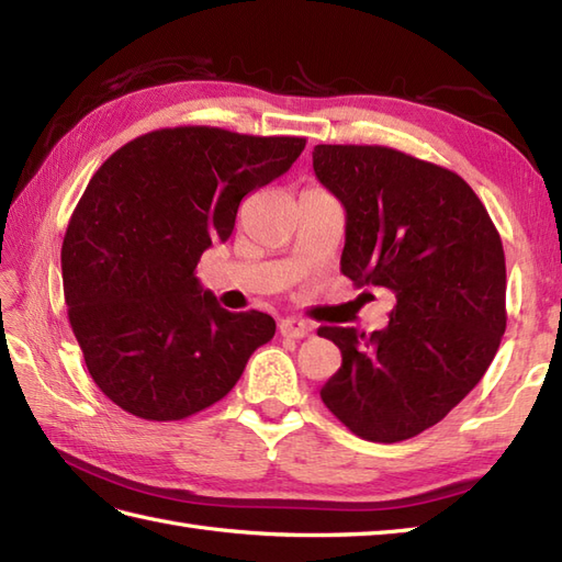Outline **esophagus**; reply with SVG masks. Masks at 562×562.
<instances>
[{"label":"esophagus","mask_w":562,"mask_h":562,"mask_svg":"<svg viewBox=\"0 0 562 562\" xmlns=\"http://www.w3.org/2000/svg\"><path fill=\"white\" fill-rule=\"evenodd\" d=\"M280 333L284 338H308L314 333V328L308 326L306 321H300V318H282Z\"/></svg>","instance_id":"34e87169"}]
</instances>
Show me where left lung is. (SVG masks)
<instances>
[{
	"label": "left lung",
	"mask_w": 562,
	"mask_h": 562,
	"mask_svg": "<svg viewBox=\"0 0 562 562\" xmlns=\"http://www.w3.org/2000/svg\"><path fill=\"white\" fill-rule=\"evenodd\" d=\"M314 171L345 207L342 274L393 294L372 336L324 326L342 364L326 408L369 441L437 425L479 381L503 340L505 250L471 186L391 147L316 145Z\"/></svg>",
	"instance_id": "8db88e82"
}]
</instances>
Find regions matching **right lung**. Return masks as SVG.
Segmentation results:
<instances>
[{
    "instance_id": "right-lung-1",
    "label": "right lung",
    "mask_w": 562,
    "mask_h": 562,
    "mask_svg": "<svg viewBox=\"0 0 562 562\" xmlns=\"http://www.w3.org/2000/svg\"><path fill=\"white\" fill-rule=\"evenodd\" d=\"M304 147V137L164 127L93 173L65 234V302L91 379L123 411L157 423L205 411L274 336L272 316L222 308L195 268L232 236L250 190Z\"/></svg>"
}]
</instances>
